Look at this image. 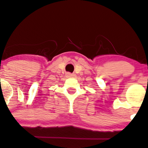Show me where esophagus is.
<instances>
[{
    "label": "esophagus",
    "mask_w": 148,
    "mask_h": 148,
    "mask_svg": "<svg viewBox=\"0 0 148 148\" xmlns=\"http://www.w3.org/2000/svg\"><path fill=\"white\" fill-rule=\"evenodd\" d=\"M66 77H75V74H71V73H69V72L66 73Z\"/></svg>",
    "instance_id": "34e87169"
}]
</instances>
